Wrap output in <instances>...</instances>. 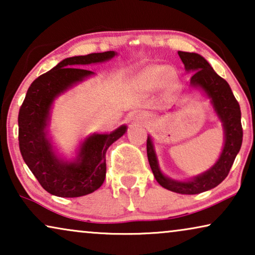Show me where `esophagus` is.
I'll list each match as a JSON object with an SVG mask.
<instances>
[{
    "mask_svg": "<svg viewBox=\"0 0 255 255\" xmlns=\"http://www.w3.org/2000/svg\"><path fill=\"white\" fill-rule=\"evenodd\" d=\"M135 118V121H145L146 120V116L144 114H139V115H137V116L134 117Z\"/></svg>",
    "mask_w": 255,
    "mask_h": 255,
    "instance_id": "esophagus-1",
    "label": "esophagus"
}]
</instances>
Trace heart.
<instances>
[{"instance_id":"heart-1","label":"heart","mask_w":255,"mask_h":255,"mask_svg":"<svg viewBox=\"0 0 255 255\" xmlns=\"http://www.w3.org/2000/svg\"><path fill=\"white\" fill-rule=\"evenodd\" d=\"M163 75H165V68L154 66V67L146 69L144 73H141V75L139 76V82H140L142 87H146V88H156L162 82ZM172 85L173 76H169L167 79V86L170 87Z\"/></svg>"}]
</instances>
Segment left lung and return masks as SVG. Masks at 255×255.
<instances>
[{
    "label": "left lung",
    "instance_id": "obj_1",
    "mask_svg": "<svg viewBox=\"0 0 255 255\" xmlns=\"http://www.w3.org/2000/svg\"><path fill=\"white\" fill-rule=\"evenodd\" d=\"M179 57L187 72H194L190 87L202 90L210 100L216 116L224 131V145L221 155L204 173L188 180L170 179L160 169L158 156L151 135L147 137V158L149 166L160 186L177 194L195 195L217 187L228 176L243 142L242 113L229 83L214 71L210 64L197 53L179 51Z\"/></svg>",
    "mask_w": 255,
    "mask_h": 255
}]
</instances>
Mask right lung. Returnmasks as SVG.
Listing matches in <instances>:
<instances>
[{
    "instance_id": "add662e5",
    "label": "right lung",
    "mask_w": 255,
    "mask_h": 255,
    "mask_svg": "<svg viewBox=\"0 0 255 255\" xmlns=\"http://www.w3.org/2000/svg\"><path fill=\"white\" fill-rule=\"evenodd\" d=\"M117 53L108 51L64 59L27 89L18 115V141L24 161L41 187L59 197H80L92 194L104 182L106 153L111 144L127 132L121 125L110 133H93L80 142L74 159L61 158L48 132L54 101L95 73L86 65L111 60Z\"/></svg>"
}]
</instances>
